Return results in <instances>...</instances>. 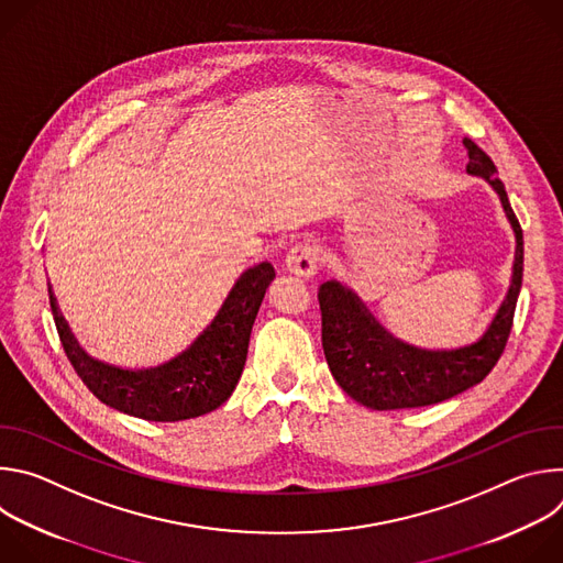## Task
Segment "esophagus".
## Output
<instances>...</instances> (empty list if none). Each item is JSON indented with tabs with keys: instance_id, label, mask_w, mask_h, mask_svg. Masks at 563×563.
<instances>
[{
	"instance_id": "1",
	"label": "esophagus",
	"mask_w": 563,
	"mask_h": 563,
	"mask_svg": "<svg viewBox=\"0 0 563 563\" xmlns=\"http://www.w3.org/2000/svg\"><path fill=\"white\" fill-rule=\"evenodd\" d=\"M287 269L300 278H313L320 265V247L316 243H309V240H302V243L294 245L287 256H285Z\"/></svg>"
}]
</instances>
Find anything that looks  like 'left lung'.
<instances>
[{
    "mask_svg": "<svg viewBox=\"0 0 563 563\" xmlns=\"http://www.w3.org/2000/svg\"><path fill=\"white\" fill-rule=\"evenodd\" d=\"M467 148V174L486 178L499 194L506 216L517 235L512 283L488 332L476 343L459 350L428 352L400 343L387 334L358 296L336 280L318 287L323 350L332 376L358 404L372 410H404L441 404L484 380L501 358L523 276V231L510 207L504 183L493 159L472 140Z\"/></svg>",
    "mask_w": 563,
    "mask_h": 563,
    "instance_id": "obj_1",
    "label": "left lung"
}]
</instances>
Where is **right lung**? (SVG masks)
Here are the masks:
<instances>
[{"mask_svg":"<svg viewBox=\"0 0 563 563\" xmlns=\"http://www.w3.org/2000/svg\"><path fill=\"white\" fill-rule=\"evenodd\" d=\"M276 272L261 263L240 276L211 325L165 365L120 369L79 350L48 287L62 347L82 383L113 410L144 421H185L220 408L243 374L256 313Z\"/></svg>","mask_w":563,"mask_h":563,"instance_id":"add662e5","label":"right lung"}]
</instances>
